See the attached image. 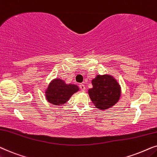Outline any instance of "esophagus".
<instances>
[{"mask_svg":"<svg viewBox=\"0 0 157 157\" xmlns=\"http://www.w3.org/2000/svg\"><path fill=\"white\" fill-rule=\"evenodd\" d=\"M79 87H80V90L82 91H85V86L83 84H80V85H79Z\"/></svg>","mask_w":157,"mask_h":157,"instance_id":"obj_1","label":"esophagus"}]
</instances>
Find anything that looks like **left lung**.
Here are the masks:
<instances>
[{"label":"left lung","mask_w":157,"mask_h":157,"mask_svg":"<svg viewBox=\"0 0 157 157\" xmlns=\"http://www.w3.org/2000/svg\"><path fill=\"white\" fill-rule=\"evenodd\" d=\"M93 87L88 94L93 103L98 109L104 110L113 106L120 99L121 89L112 75H98L92 80Z\"/></svg>","instance_id":"obj_1"}]
</instances>
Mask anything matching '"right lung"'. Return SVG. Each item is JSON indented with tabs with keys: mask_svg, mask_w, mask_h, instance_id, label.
I'll return each instance as SVG.
<instances>
[{
	"mask_svg": "<svg viewBox=\"0 0 157 157\" xmlns=\"http://www.w3.org/2000/svg\"><path fill=\"white\" fill-rule=\"evenodd\" d=\"M78 90L77 85L66 84L64 80L56 78L48 85L45 91V97L49 103L55 105H61L67 103L73 94Z\"/></svg>",
	"mask_w": 157,
	"mask_h": 157,
	"instance_id": "add662e5",
	"label": "right lung"
}]
</instances>
